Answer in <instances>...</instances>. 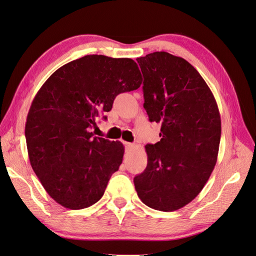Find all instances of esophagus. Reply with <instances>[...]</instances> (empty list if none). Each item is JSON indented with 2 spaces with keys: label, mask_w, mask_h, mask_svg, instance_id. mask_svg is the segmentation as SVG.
I'll list each match as a JSON object with an SVG mask.
<instances>
[{
  "label": "esophagus",
  "mask_w": 256,
  "mask_h": 256,
  "mask_svg": "<svg viewBox=\"0 0 256 256\" xmlns=\"http://www.w3.org/2000/svg\"><path fill=\"white\" fill-rule=\"evenodd\" d=\"M122 144L125 145V147L127 150H130V148H132V147L134 146V144H132V143H128V142H122Z\"/></svg>",
  "instance_id": "34e87169"
}]
</instances>
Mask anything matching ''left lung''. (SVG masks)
<instances>
[{
	"mask_svg": "<svg viewBox=\"0 0 256 256\" xmlns=\"http://www.w3.org/2000/svg\"><path fill=\"white\" fill-rule=\"evenodd\" d=\"M144 109L161 122V140L147 144V166L134 177L138 196L150 208L174 212L194 200L214 171L221 118L210 88L182 58L154 52L136 58Z\"/></svg>",
	"mask_w": 256,
	"mask_h": 256,
	"instance_id": "8db88e82",
	"label": "left lung"
}]
</instances>
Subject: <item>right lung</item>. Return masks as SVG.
<instances>
[{
	"label": "right lung",
	"instance_id": "add662e5",
	"mask_svg": "<svg viewBox=\"0 0 256 256\" xmlns=\"http://www.w3.org/2000/svg\"><path fill=\"white\" fill-rule=\"evenodd\" d=\"M141 83L134 60L92 54L58 68L37 92L26 124L28 152L56 203L83 209L102 198L122 164L124 145L94 136L90 129L99 114L112 109L116 96Z\"/></svg>",
	"mask_w": 256,
	"mask_h": 256
}]
</instances>
